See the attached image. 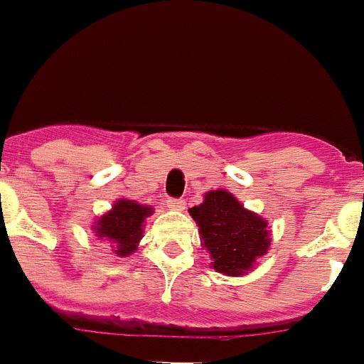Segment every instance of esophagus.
Masks as SVG:
<instances>
[{
  "label": "esophagus",
  "instance_id": "obj_1",
  "mask_svg": "<svg viewBox=\"0 0 364 364\" xmlns=\"http://www.w3.org/2000/svg\"><path fill=\"white\" fill-rule=\"evenodd\" d=\"M166 205L170 209H185V202L179 198H166Z\"/></svg>",
  "mask_w": 364,
  "mask_h": 364
}]
</instances>
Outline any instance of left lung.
Instances as JSON below:
<instances>
[{
	"instance_id": "left-lung-1",
	"label": "left lung",
	"mask_w": 364,
	"mask_h": 364,
	"mask_svg": "<svg viewBox=\"0 0 364 364\" xmlns=\"http://www.w3.org/2000/svg\"><path fill=\"white\" fill-rule=\"evenodd\" d=\"M200 226L202 245L211 254V267L237 277L252 267L269 249L267 223L247 211L226 191H211L200 205L188 209Z\"/></svg>"
}]
</instances>
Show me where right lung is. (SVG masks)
<instances>
[{"label": "right lung", "mask_w": 364, "mask_h": 364, "mask_svg": "<svg viewBox=\"0 0 364 364\" xmlns=\"http://www.w3.org/2000/svg\"><path fill=\"white\" fill-rule=\"evenodd\" d=\"M153 209L140 205L132 200H117L112 211L100 217L95 224V233L117 256H127L136 250V245L141 239V224Z\"/></svg>", "instance_id": "add662e5"}]
</instances>
